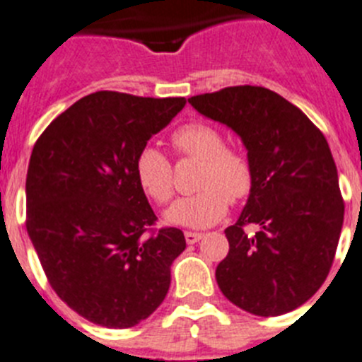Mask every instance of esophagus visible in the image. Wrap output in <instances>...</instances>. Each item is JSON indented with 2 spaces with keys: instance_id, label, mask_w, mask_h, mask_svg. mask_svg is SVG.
I'll list each match as a JSON object with an SVG mask.
<instances>
[{
  "instance_id": "1",
  "label": "esophagus",
  "mask_w": 362,
  "mask_h": 362,
  "mask_svg": "<svg viewBox=\"0 0 362 362\" xmlns=\"http://www.w3.org/2000/svg\"><path fill=\"white\" fill-rule=\"evenodd\" d=\"M185 238H187L188 244H195L203 238V233H197V231H185Z\"/></svg>"
}]
</instances>
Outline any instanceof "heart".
Here are the masks:
<instances>
[{
  "instance_id": "heart-1",
  "label": "heart",
  "mask_w": 362,
  "mask_h": 362,
  "mask_svg": "<svg viewBox=\"0 0 362 362\" xmlns=\"http://www.w3.org/2000/svg\"><path fill=\"white\" fill-rule=\"evenodd\" d=\"M172 145L179 156L199 159L195 187L197 194L179 199L167 211V221L185 228L203 230L217 224L231 203H240L253 188V167L246 154L226 147L217 127L204 122L179 127L172 134ZM141 190L156 204H167L174 197V170L159 148L144 147L134 163Z\"/></svg>"
}]
</instances>
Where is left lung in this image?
<instances>
[{
  "instance_id": "left-lung-1",
  "label": "left lung",
  "mask_w": 362,
  "mask_h": 362,
  "mask_svg": "<svg viewBox=\"0 0 362 362\" xmlns=\"http://www.w3.org/2000/svg\"><path fill=\"white\" fill-rule=\"evenodd\" d=\"M188 102L233 129L253 167L246 208L224 230L230 253L215 271L218 287L255 316L291 313L327 280L343 228L337 168L323 132L260 86H233Z\"/></svg>"
}]
</instances>
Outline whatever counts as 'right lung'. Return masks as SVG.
I'll use <instances>...</instances> for the list:
<instances>
[{
  "label": "right lung",
  "mask_w": 362,
  "mask_h": 362,
  "mask_svg": "<svg viewBox=\"0 0 362 362\" xmlns=\"http://www.w3.org/2000/svg\"><path fill=\"white\" fill-rule=\"evenodd\" d=\"M183 97L97 91L45 129L26 174V231L52 289L82 317L129 328L151 316L187 247L136 179V158L185 107Z\"/></svg>",
  "instance_id": "obj_1"
}]
</instances>
